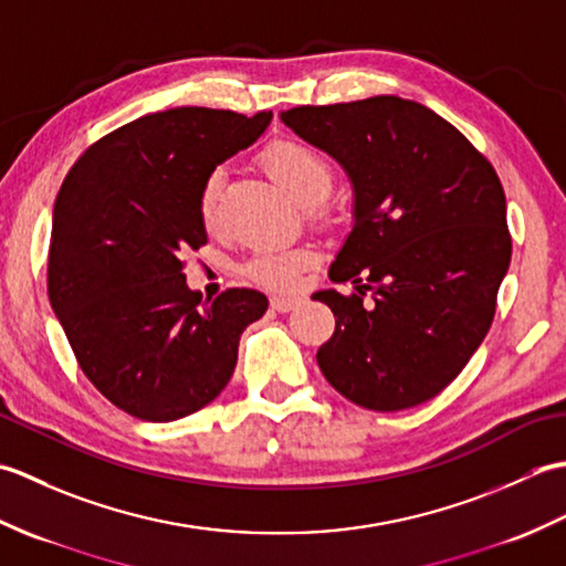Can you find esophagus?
<instances>
[{"label": "esophagus", "mask_w": 566, "mask_h": 566, "mask_svg": "<svg viewBox=\"0 0 566 566\" xmlns=\"http://www.w3.org/2000/svg\"><path fill=\"white\" fill-rule=\"evenodd\" d=\"M298 304H302V298H298V296H272V302H270V306L274 311H280V314L294 311Z\"/></svg>", "instance_id": "34e87169"}]
</instances>
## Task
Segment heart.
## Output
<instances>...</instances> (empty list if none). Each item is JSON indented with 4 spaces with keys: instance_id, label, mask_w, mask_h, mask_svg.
I'll use <instances>...</instances> for the list:
<instances>
[{
    "instance_id": "heart-1",
    "label": "heart",
    "mask_w": 566,
    "mask_h": 566,
    "mask_svg": "<svg viewBox=\"0 0 566 566\" xmlns=\"http://www.w3.org/2000/svg\"><path fill=\"white\" fill-rule=\"evenodd\" d=\"M260 163L286 197L302 203L308 213H321L316 201L328 195L333 170L316 148L298 140L280 138L262 150ZM219 175H211L199 191L197 213L207 231H213L219 223ZM306 262L308 255L302 250H260L248 260L245 274L252 282L270 286V290H290L298 272L306 268Z\"/></svg>"
}]
</instances>
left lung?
<instances>
[{
	"label": "left lung",
	"mask_w": 566,
	"mask_h": 566,
	"mask_svg": "<svg viewBox=\"0 0 566 566\" xmlns=\"http://www.w3.org/2000/svg\"><path fill=\"white\" fill-rule=\"evenodd\" d=\"M282 122L355 187V226L328 276L357 292L314 294L335 316L321 371L371 411L432 399L486 338L511 264L494 165L428 106L387 94L294 106Z\"/></svg>",
	"instance_id": "obj_1"
}]
</instances>
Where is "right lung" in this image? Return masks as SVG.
I'll list each match as a JSON object with an SVG mask.
<instances>
[{
  "instance_id": "1",
  "label": "right lung",
  "mask_w": 566,
  "mask_h": 566,
  "mask_svg": "<svg viewBox=\"0 0 566 566\" xmlns=\"http://www.w3.org/2000/svg\"><path fill=\"white\" fill-rule=\"evenodd\" d=\"M270 118L207 106L140 116L94 140L57 191L48 296L84 377L128 416L167 423L211 403L240 333L268 311L240 286L201 302L185 255L207 245L201 185Z\"/></svg>"
}]
</instances>
